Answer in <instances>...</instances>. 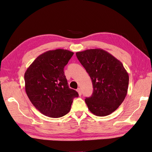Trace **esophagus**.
Returning a JSON list of instances; mask_svg holds the SVG:
<instances>
[{"instance_id":"esophagus-1","label":"esophagus","mask_w":152,"mask_h":152,"mask_svg":"<svg viewBox=\"0 0 152 152\" xmlns=\"http://www.w3.org/2000/svg\"><path fill=\"white\" fill-rule=\"evenodd\" d=\"M77 91L78 92V93H79V96H81L82 95V91H81V89L80 88H78L77 89Z\"/></svg>"}]
</instances>
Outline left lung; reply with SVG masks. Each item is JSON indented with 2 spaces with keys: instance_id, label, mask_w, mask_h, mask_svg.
I'll return each instance as SVG.
<instances>
[{
  "instance_id": "obj_1",
  "label": "left lung",
  "mask_w": 152,
  "mask_h": 152,
  "mask_svg": "<svg viewBox=\"0 0 152 152\" xmlns=\"http://www.w3.org/2000/svg\"><path fill=\"white\" fill-rule=\"evenodd\" d=\"M76 56L93 82V94L85 99L89 111L99 117L111 114L127 93L129 75L122 63L102 49L77 52Z\"/></svg>"
}]
</instances>
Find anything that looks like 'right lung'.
Instances as JSON below:
<instances>
[{
	"label": "right lung",
	"instance_id": "add662e5",
	"mask_svg": "<svg viewBox=\"0 0 152 152\" xmlns=\"http://www.w3.org/2000/svg\"><path fill=\"white\" fill-rule=\"evenodd\" d=\"M73 54L66 49L48 50L39 55L25 73L26 93L35 108L45 116L65 115L73 99L79 96L68 87L64 73Z\"/></svg>",
	"mask_w": 152,
	"mask_h": 152
}]
</instances>
